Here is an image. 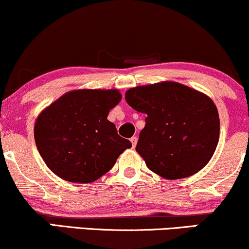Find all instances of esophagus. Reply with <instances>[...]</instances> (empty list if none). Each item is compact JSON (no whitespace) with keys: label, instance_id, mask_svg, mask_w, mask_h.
Here are the masks:
<instances>
[{"label":"esophagus","instance_id":"obj_1","mask_svg":"<svg viewBox=\"0 0 249 249\" xmlns=\"http://www.w3.org/2000/svg\"><path fill=\"white\" fill-rule=\"evenodd\" d=\"M131 142H132V146H133V148L137 146V142H138V138L137 137H132L131 138Z\"/></svg>","mask_w":249,"mask_h":249}]
</instances>
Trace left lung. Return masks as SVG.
I'll list each match as a JSON object with an SVG mask.
<instances>
[{"instance_id": "left-lung-1", "label": "left lung", "mask_w": 249, "mask_h": 249, "mask_svg": "<svg viewBox=\"0 0 249 249\" xmlns=\"http://www.w3.org/2000/svg\"><path fill=\"white\" fill-rule=\"evenodd\" d=\"M127 105L146 114L138 154L165 179L193 176L204 168L219 140V116L208 95L176 81L126 90Z\"/></svg>"}]
</instances>
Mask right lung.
Instances as JSON below:
<instances>
[{
  "label": "right lung",
  "mask_w": 249,
  "mask_h": 249,
  "mask_svg": "<svg viewBox=\"0 0 249 249\" xmlns=\"http://www.w3.org/2000/svg\"><path fill=\"white\" fill-rule=\"evenodd\" d=\"M118 89H74L40 112L34 139L47 166L69 182H88L106 175L132 147L108 121L121 102Z\"/></svg>",
  "instance_id": "add662e5"
}]
</instances>
